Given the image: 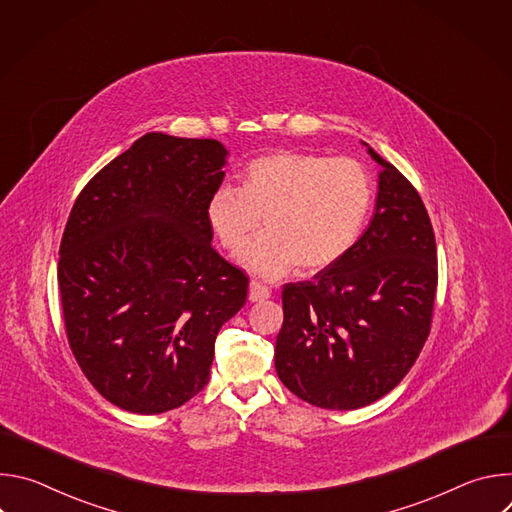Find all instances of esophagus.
I'll return each mask as SVG.
<instances>
[{"mask_svg":"<svg viewBox=\"0 0 512 512\" xmlns=\"http://www.w3.org/2000/svg\"><path fill=\"white\" fill-rule=\"evenodd\" d=\"M271 296V291L267 285L259 283V281H251L249 283V302H263Z\"/></svg>","mask_w":512,"mask_h":512,"instance_id":"34e87169","label":"esophagus"}]
</instances>
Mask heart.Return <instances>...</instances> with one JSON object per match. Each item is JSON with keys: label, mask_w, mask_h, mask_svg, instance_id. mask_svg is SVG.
Wrapping results in <instances>:
<instances>
[{"label": "heart", "mask_w": 512, "mask_h": 512, "mask_svg": "<svg viewBox=\"0 0 512 512\" xmlns=\"http://www.w3.org/2000/svg\"><path fill=\"white\" fill-rule=\"evenodd\" d=\"M371 172L352 158L275 152L253 160L241 174V190L216 188L206 200V223L218 245L235 253L259 229L239 263L279 279L298 265L304 273L340 261L358 241L373 208Z\"/></svg>", "instance_id": "b5f03b06"}]
</instances>
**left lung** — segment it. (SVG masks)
<instances>
[{
  "mask_svg": "<svg viewBox=\"0 0 512 512\" xmlns=\"http://www.w3.org/2000/svg\"><path fill=\"white\" fill-rule=\"evenodd\" d=\"M381 166L371 223L312 281L285 283L275 371L300 399L358 409L393 391L417 360L437 287L435 237L409 180L369 143Z\"/></svg>",
  "mask_w": 512,
  "mask_h": 512,
  "instance_id": "obj_1",
  "label": "left lung"
}]
</instances>
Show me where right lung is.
I'll return each instance as SVG.
<instances>
[{
  "label": "right lung",
  "mask_w": 512,
  "mask_h": 512,
  "mask_svg": "<svg viewBox=\"0 0 512 512\" xmlns=\"http://www.w3.org/2000/svg\"><path fill=\"white\" fill-rule=\"evenodd\" d=\"M216 139L145 133L79 194L60 243L66 336L113 405L156 415L198 395L214 340L247 300V275L218 255L206 200L221 186Z\"/></svg>",
  "instance_id": "1"
}]
</instances>
